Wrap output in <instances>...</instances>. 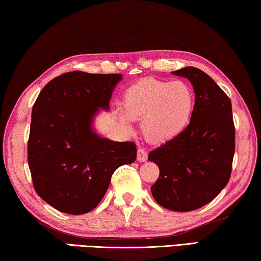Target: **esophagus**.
Listing matches in <instances>:
<instances>
[{"label": "esophagus", "mask_w": 261, "mask_h": 261, "mask_svg": "<svg viewBox=\"0 0 261 261\" xmlns=\"http://www.w3.org/2000/svg\"><path fill=\"white\" fill-rule=\"evenodd\" d=\"M136 159H138L139 162H146L148 160V153L142 148L138 149V155H136Z\"/></svg>", "instance_id": "esophagus-1"}]
</instances>
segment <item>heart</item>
Returning <instances> with one entry per match:
<instances>
[{
    "label": "heart",
    "instance_id": "heart-1",
    "mask_svg": "<svg viewBox=\"0 0 261 261\" xmlns=\"http://www.w3.org/2000/svg\"><path fill=\"white\" fill-rule=\"evenodd\" d=\"M194 92L182 81L143 79L128 88L123 95V111L114 118L128 133L132 120H142L144 138L155 143L176 139L189 126L194 111Z\"/></svg>",
    "mask_w": 261,
    "mask_h": 261
}]
</instances>
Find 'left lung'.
<instances>
[{"label": "left lung", "mask_w": 261, "mask_h": 261, "mask_svg": "<svg viewBox=\"0 0 261 261\" xmlns=\"http://www.w3.org/2000/svg\"><path fill=\"white\" fill-rule=\"evenodd\" d=\"M193 85L194 111L180 135L149 152L160 168L151 193L162 207L191 212L227 186L234 153L231 101L211 76L195 67L172 71Z\"/></svg>", "instance_id": "left-lung-1"}]
</instances>
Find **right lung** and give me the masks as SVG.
Returning <instances> with one entry per match:
<instances>
[{
  "label": "right lung",
  "mask_w": 261,
  "mask_h": 261,
  "mask_svg": "<svg viewBox=\"0 0 261 261\" xmlns=\"http://www.w3.org/2000/svg\"><path fill=\"white\" fill-rule=\"evenodd\" d=\"M121 74L70 71L53 79L32 109L28 162L34 190L58 211L82 215L98 206L119 166L136 159L133 142L97 133Z\"/></svg>",
  "instance_id": "add662e5"
}]
</instances>
